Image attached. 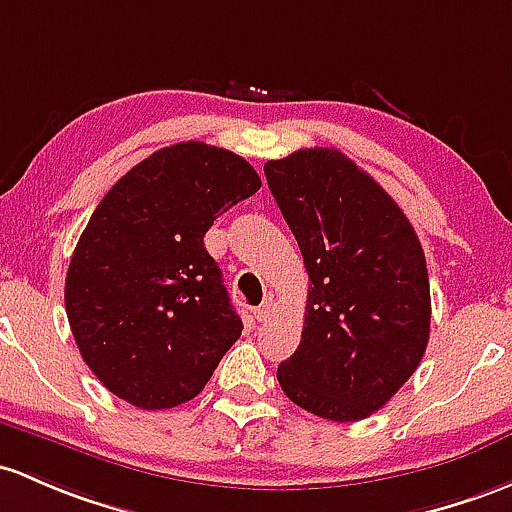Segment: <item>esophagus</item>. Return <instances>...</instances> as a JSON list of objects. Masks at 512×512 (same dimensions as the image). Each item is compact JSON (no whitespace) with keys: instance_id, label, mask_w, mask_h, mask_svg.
<instances>
[{"instance_id":"obj_1","label":"esophagus","mask_w":512,"mask_h":512,"mask_svg":"<svg viewBox=\"0 0 512 512\" xmlns=\"http://www.w3.org/2000/svg\"><path fill=\"white\" fill-rule=\"evenodd\" d=\"M273 312H276V302H273V298H266L261 302V305L256 307L254 315H256L258 322H266V320H271Z\"/></svg>"}]
</instances>
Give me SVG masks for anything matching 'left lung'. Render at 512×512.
Listing matches in <instances>:
<instances>
[{
    "label": "left lung",
    "mask_w": 512,
    "mask_h": 512,
    "mask_svg": "<svg viewBox=\"0 0 512 512\" xmlns=\"http://www.w3.org/2000/svg\"><path fill=\"white\" fill-rule=\"evenodd\" d=\"M263 170L310 276L302 339L278 366L280 388L324 420H364L427 349L420 239L393 197L337 148H300Z\"/></svg>",
    "instance_id": "1"
}]
</instances>
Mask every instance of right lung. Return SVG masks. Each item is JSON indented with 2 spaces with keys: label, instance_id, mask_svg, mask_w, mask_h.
<instances>
[{
  "label": "right lung",
  "instance_id": "1",
  "mask_svg": "<svg viewBox=\"0 0 512 512\" xmlns=\"http://www.w3.org/2000/svg\"><path fill=\"white\" fill-rule=\"evenodd\" d=\"M258 188L241 156L185 141L144 158L102 197L70 258L65 312L109 393L166 410L207 386L244 324L205 234Z\"/></svg>",
  "mask_w": 512,
  "mask_h": 512
}]
</instances>
